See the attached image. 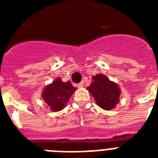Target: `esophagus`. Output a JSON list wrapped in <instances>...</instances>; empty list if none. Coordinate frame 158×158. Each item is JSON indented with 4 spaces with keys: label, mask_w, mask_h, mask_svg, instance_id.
<instances>
[{
    "label": "esophagus",
    "mask_w": 158,
    "mask_h": 158,
    "mask_svg": "<svg viewBox=\"0 0 158 158\" xmlns=\"http://www.w3.org/2000/svg\"><path fill=\"white\" fill-rule=\"evenodd\" d=\"M83 86H84V82H81V83H79V84H77V87H78V88H83Z\"/></svg>",
    "instance_id": "obj_1"
}]
</instances>
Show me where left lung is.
<instances>
[{
	"mask_svg": "<svg viewBox=\"0 0 158 158\" xmlns=\"http://www.w3.org/2000/svg\"><path fill=\"white\" fill-rule=\"evenodd\" d=\"M92 79L93 82L87 89L94 97L96 103L103 110L114 109L120 102V87L104 74H97Z\"/></svg>",
	"mask_w": 158,
	"mask_h": 158,
	"instance_id": "8db88e82",
	"label": "left lung"
}]
</instances>
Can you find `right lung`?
<instances>
[{"mask_svg":"<svg viewBox=\"0 0 158 158\" xmlns=\"http://www.w3.org/2000/svg\"><path fill=\"white\" fill-rule=\"evenodd\" d=\"M75 90L76 88L72 86L70 81L64 83L57 78L44 88L42 97L52 111H59L64 108Z\"/></svg>","mask_w":158,"mask_h":158,"instance_id":"1","label":"right lung"}]
</instances>
